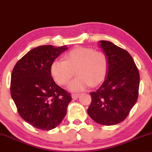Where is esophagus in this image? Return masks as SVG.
Instances as JSON below:
<instances>
[{"mask_svg":"<svg viewBox=\"0 0 152 152\" xmlns=\"http://www.w3.org/2000/svg\"><path fill=\"white\" fill-rule=\"evenodd\" d=\"M79 94H73L72 95H71V96H72V98L74 99H77L78 97H79Z\"/></svg>","mask_w":152,"mask_h":152,"instance_id":"obj_1","label":"esophagus"}]
</instances>
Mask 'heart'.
<instances>
[{"label": "heart", "instance_id": "obj_1", "mask_svg": "<svg viewBox=\"0 0 152 152\" xmlns=\"http://www.w3.org/2000/svg\"><path fill=\"white\" fill-rule=\"evenodd\" d=\"M108 66L107 58L104 53L91 48L77 47L65 54L64 61L54 60L50 64V72L54 81L64 86L76 71L78 76L71 82L69 88L72 91H80L104 81Z\"/></svg>", "mask_w": 152, "mask_h": 152}]
</instances>
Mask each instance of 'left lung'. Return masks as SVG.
Here are the masks:
<instances>
[{
	"label": "left lung",
	"instance_id": "8db88e82",
	"mask_svg": "<svg viewBox=\"0 0 152 152\" xmlns=\"http://www.w3.org/2000/svg\"><path fill=\"white\" fill-rule=\"evenodd\" d=\"M108 60L107 77L103 84L91 92L88 114L94 121L110 126L123 121L137 102L139 72L128 51L114 43L100 41Z\"/></svg>",
	"mask_w": 152,
	"mask_h": 152
}]
</instances>
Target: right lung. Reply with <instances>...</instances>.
<instances>
[{
  "mask_svg": "<svg viewBox=\"0 0 152 152\" xmlns=\"http://www.w3.org/2000/svg\"><path fill=\"white\" fill-rule=\"evenodd\" d=\"M67 49L66 46H40L16 63L11 74L10 94L23 119L35 128L50 130L64 119L71 94L53 81L51 63Z\"/></svg>",
  "mask_w": 152,
  "mask_h": 152,
  "instance_id": "obj_1",
  "label": "right lung"
}]
</instances>
